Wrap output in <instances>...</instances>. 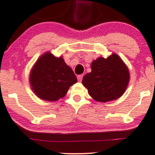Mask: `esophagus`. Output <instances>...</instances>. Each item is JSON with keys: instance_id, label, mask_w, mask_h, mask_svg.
I'll list each match as a JSON object with an SVG mask.
<instances>
[{"instance_id": "obj_1", "label": "esophagus", "mask_w": 155, "mask_h": 155, "mask_svg": "<svg viewBox=\"0 0 155 155\" xmlns=\"http://www.w3.org/2000/svg\"><path fill=\"white\" fill-rule=\"evenodd\" d=\"M82 78H83L82 74H81V75H79V76H77V79H78V80H79V81H81V80H82Z\"/></svg>"}]
</instances>
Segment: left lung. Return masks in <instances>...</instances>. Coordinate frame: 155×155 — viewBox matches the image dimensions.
Masks as SVG:
<instances>
[{"mask_svg":"<svg viewBox=\"0 0 155 155\" xmlns=\"http://www.w3.org/2000/svg\"><path fill=\"white\" fill-rule=\"evenodd\" d=\"M91 70L84 76L82 84L94 100L107 102L123 95L128 85L130 73L127 65L117 54L93 60Z\"/></svg>","mask_w":155,"mask_h":155,"instance_id":"1","label":"left lung"}]
</instances>
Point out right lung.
Here are the masks:
<instances>
[{"mask_svg":"<svg viewBox=\"0 0 155 155\" xmlns=\"http://www.w3.org/2000/svg\"><path fill=\"white\" fill-rule=\"evenodd\" d=\"M76 82V76L63 58H56L49 51L38 58L30 74L33 91L39 98L47 101L63 97L69 87Z\"/></svg>","mask_w":155,"mask_h":155,"instance_id":"1","label":"right lung"}]
</instances>
